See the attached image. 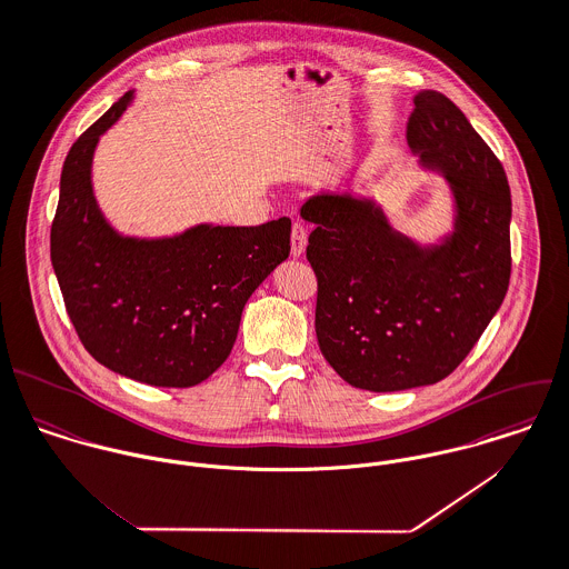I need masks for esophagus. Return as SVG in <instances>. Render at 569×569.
I'll return each instance as SVG.
<instances>
[{
    "label": "esophagus",
    "mask_w": 569,
    "mask_h": 569,
    "mask_svg": "<svg viewBox=\"0 0 569 569\" xmlns=\"http://www.w3.org/2000/svg\"><path fill=\"white\" fill-rule=\"evenodd\" d=\"M305 247H307V227L300 220H296L291 227V253L300 256Z\"/></svg>",
    "instance_id": "1"
}]
</instances>
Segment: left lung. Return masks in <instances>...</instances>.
I'll list each match as a JSON object with an SVG mask.
<instances>
[{"label": "left lung", "instance_id": "1", "mask_svg": "<svg viewBox=\"0 0 569 569\" xmlns=\"http://www.w3.org/2000/svg\"><path fill=\"white\" fill-rule=\"evenodd\" d=\"M406 137L455 191V233L441 247L395 233L369 200L322 193L302 207L316 224L307 260L320 351L340 378L373 392L448 378L501 307L512 269L508 177L466 114L423 90Z\"/></svg>", "mask_w": 569, "mask_h": 569}]
</instances>
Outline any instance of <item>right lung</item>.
<instances>
[{
	"mask_svg": "<svg viewBox=\"0 0 569 569\" xmlns=\"http://www.w3.org/2000/svg\"><path fill=\"white\" fill-rule=\"evenodd\" d=\"M130 99L126 92L72 143L50 258L72 327L99 365L152 386L188 388L229 358L244 302L289 256L291 220L198 224L166 240L112 231L92 196L90 163Z\"/></svg>",
	"mask_w": 569,
	"mask_h": 569,
	"instance_id": "obj_1",
	"label": "right lung"
}]
</instances>
